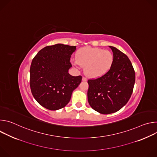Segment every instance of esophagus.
Masks as SVG:
<instances>
[{"instance_id": "34e87169", "label": "esophagus", "mask_w": 157, "mask_h": 157, "mask_svg": "<svg viewBox=\"0 0 157 157\" xmlns=\"http://www.w3.org/2000/svg\"><path fill=\"white\" fill-rule=\"evenodd\" d=\"M82 80L83 81H86L87 80V78H86V77H84V76H83L82 78Z\"/></svg>"}]
</instances>
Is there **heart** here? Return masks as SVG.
Segmentation results:
<instances>
[{
	"label": "heart",
	"mask_w": 157,
	"mask_h": 157,
	"mask_svg": "<svg viewBox=\"0 0 157 157\" xmlns=\"http://www.w3.org/2000/svg\"><path fill=\"white\" fill-rule=\"evenodd\" d=\"M113 61L114 56L110 51L99 48L84 47L76 53L74 64L84 67L87 76L98 78L110 70Z\"/></svg>",
	"instance_id": "b5f03b06"
}]
</instances>
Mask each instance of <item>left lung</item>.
<instances>
[{
  "instance_id": "left-lung-1",
  "label": "left lung",
  "mask_w": 157,
  "mask_h": 157,
  "mask_svg": "<svg viewBox=\"0 0 157 157\" xmlns=\"http://www.w3.org/2000/svg\"><path fill=\"white\" fill-rule=\"evenodd\" d=\"M114 61L103 76L87 81L88 102L98 113L109 114L122 108L130 99L136 81V73L126 55L114 47Z\"/></svg>"
}]
</instances>
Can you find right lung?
I'll return each instance as SVG.
<instances>
[{"mask_svg":"<svg viewBox=\"0 0 157 157\" xmlns=\"http://www.w3.org/2000/svg\"><path fill=\"white\" fill-rule=\"evenodd\" d=\"M76 47L56 44L43 48L32 59L30 86L33 96L43 107L51 110L60 109L70 102L73 91L82 76L68 73L70 58Z\"/></svg>","mask_w":157,"mask_h":157,"instance_id":"add662e5","label":"right lung"}]
</instances>
